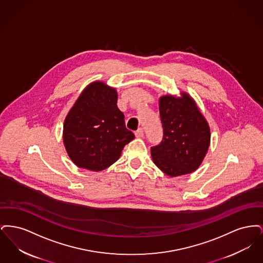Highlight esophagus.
I'll return each mask as SVG.
<instances>
[{
  "instance_id": "esophagus-1",
  "label": "esophagus",
  "mask_w": 263,
  "mask_h": 263,
  "mask_svg": "<svg viewBox=\"0 0 263 263\" xmlns=\"http://www.w3.org/2000/svg\"><path fill=\"white\" fill-rule=\"evenodd\" d=\"M135 135H136V137L137 138L144 137V131H143V129H142V128H139L137 131L135 132Z\"/></svg>"
}]
</instances>
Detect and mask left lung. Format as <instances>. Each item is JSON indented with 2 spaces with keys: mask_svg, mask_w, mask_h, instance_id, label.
Masks as SVG:
<instances>
[{
  "mask_svg": "<svg viewBox=\"0 0 263 263\" xmlns=\"http://www.w3.org/2000/svg\"><path fill=\"white\" fill-rule=\"evenodd\" d=\"M163 140L151 147L155 164L170 176L194 172L202 163L210 144V129L195 102L183 93L175 99H160Z\"/></svg>",
  "mask_w": 263,
  "mask_h": 263,
  "instance_id": "1",
  "label": "left lung"
}]
</instances>
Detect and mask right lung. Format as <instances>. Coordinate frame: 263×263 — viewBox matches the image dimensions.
Wrapping results in <instances>:
<instances>
[{
	"label": "right lung",
	"mask_w": 263,
	"mask_h": 263,
	"mask_svg": "<svg viewBox=\"0 0 263 263\" xmlns=\"http://www.w3.org/2000/svg\"><path fill=\"white\" fill-rule=\"evenodd\" d=\"M114 88L95 82L83 90L63 128L65 148L79 167L100 172L115 163L135 135L126 128Z\"/></svg>",
	"instance_id": "add662e5"
}]
</instances>
